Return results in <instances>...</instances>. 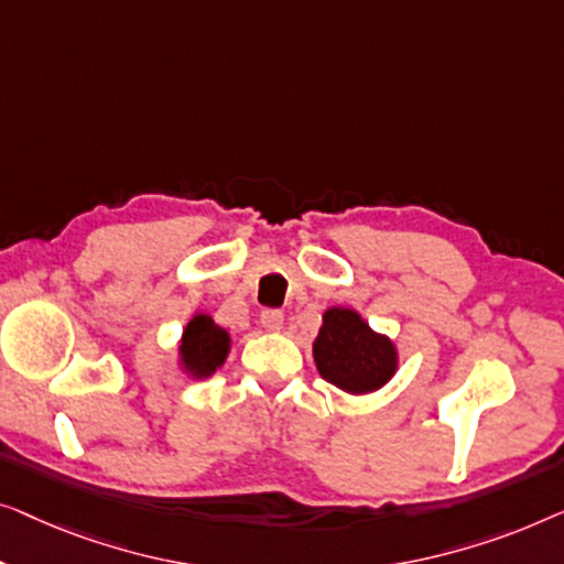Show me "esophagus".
I'll return each mask as SVG.
<instances>
[{"label": "esophagus", "instance_id": "obj_1", "mask_svg": "<svg viewBox=\"0 0 564 564\" xmlns=\"http://www.w3.org/2000/svg\"><path fill=\"white\" fill-rule=\"evenodd\" d=\"M260 324H263L268 332H281L283 314L279 312V308H265V312L260 314Z\"/></svg>", "mask_w": 564, "mask_h": 564}]
</instances>
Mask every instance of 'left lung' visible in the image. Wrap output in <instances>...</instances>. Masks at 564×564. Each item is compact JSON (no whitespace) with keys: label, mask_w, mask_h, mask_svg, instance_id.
<instances>
[{"label":"left lung","mask_w":564,"mask_h":564,"mask_svg":"<svg viewBox=\"0 0 564 564\" xmlns=\"http://www.w3.org/2000/svg\"><path fill=\"white\" fill-rule=\"evenodd\" d=\"M312 352L319 376L350 395L380 391L401 362L393 339L372 329L350 306H329L322 314Z\"/></svg>","instance_id":"obj_1"}]
</instances>
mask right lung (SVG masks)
<instances>
[{
    "mask_svg": "<svg viewBox=\"0 0 564 564\" xmlns=\"http://www.w3.org/2000/svg\"><path fill=\"white\" fill-rule=\"evenodd\" d=\"M229 350H232V335L206 312H194L181 332L176 365L186 378L204 380L225 365Z\"/></svg>",
    "mask_w": 564,
    "mask_h": 564,
    "instance_id": "right-lung-1",
    "label": "right lung"
}]
</instances>
